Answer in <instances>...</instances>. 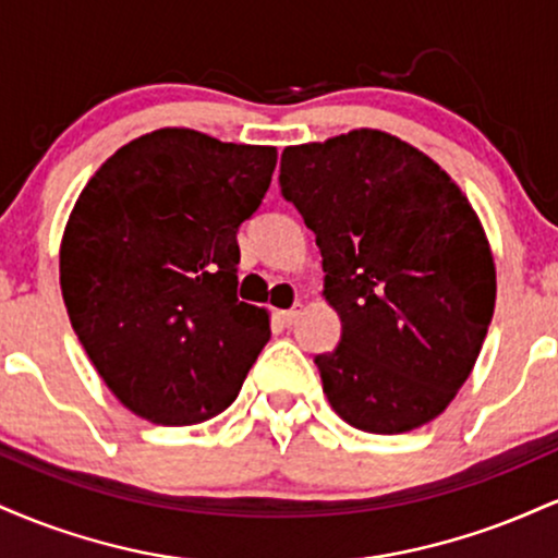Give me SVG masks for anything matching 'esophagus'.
I'll list each match as a JSON object with an SVG mask.
<instances>
[{
	"label": "esophagus",
	"mask_w": 558,
	"mask_h": 558,
	"mask_svg": "<svg viewBox=\"0 0 558 558\" xmlns=\"http://www.w3.org/2000/svg\"><path fill=\"white\" fill-rule=\"evenodd\" d=\"M299 317H301V306H293V310L278 312V319H280V323H283V325H293Z\"/></svg>",
	"instance_id": "1"
}]
</instances>
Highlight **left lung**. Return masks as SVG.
Returning <instances> with one entry per match:
<instances>
[{
    "label": "left lung",
    "instance_id": "8db88e82",
    "mask_svg": "<svg viewBox=\"0 0 558 558\" xmlns=\"http://www.w3.org/2000/svg\"><path fill=\"white\" fill-rule=\"evenodd\" d=\"M280 189L323 252V296L341 343L317 356L351 427L399 435L464 386L496 306L483 222L451 175L390 133L356 128L286 146Z\"/></svg>",
    "mask_w": 558,
    "mask_h": 558
}]
</instances>
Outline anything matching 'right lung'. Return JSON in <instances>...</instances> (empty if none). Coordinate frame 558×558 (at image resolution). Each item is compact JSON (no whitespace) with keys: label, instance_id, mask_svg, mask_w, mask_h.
<instances>
[{"label":"right lung","instance_id":"add662e5","mask_svg":"<svg viewBox=\"0 0 558 558\" xmlns=\"http://www.w3.org/2000/svg\"><path fill=\"white\" fill-rule=\"evenodd\" d=\"M275 162V146L159 128L81 191L60 243L62 299L96 373L138 417L213 420L270 341L267 310L235 296V233Z\"/></svg>","mask_w":558,"mask_h":558}]
</instances>
